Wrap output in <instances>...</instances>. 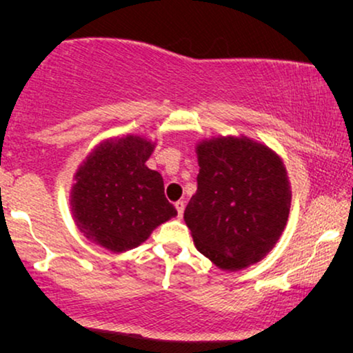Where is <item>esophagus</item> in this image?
<instances>
[{"label": "esophagus", "mask_w": 353, "mask_h": 353, "mask_svg": "<svg viewBox=\"0 0 353 353\" xmlns=\"http://www.w3.org/2000/svg\"><path fill=\"white\" fill-rule=\"evenodd\" d=\"M175 207H176V210H178V215H183V212H185V201H176L175 202Z\"/></svg>", "instance_id": "esophagus-1"}]
</instances>
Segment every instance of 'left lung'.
<instances>
[{"label":"left lung","mask_w":353,"mask_h":353,"mask_svg":"<svg viewBox=\"0 0 353 353\" xmlns=\"http://www.w3.org/2000/svg\"><path fill=\"white\" fill-rule=\"evenodd\" d=\"M197 191L185 210L197 250L228 272L262 260L286 228L291 183L281 157L248 137L196 146Z\"/></svg>","instance_id":"1"}]
</instances>
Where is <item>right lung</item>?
Instances as JSON below:
<instances>
[{
	"label": "right lung",
	"mask_w": 353,
	"mask_h": 353,
	"mask_svg": "<svg viewBox=\"0 0 353 353\" xmlns=\"http://www.w3.org/2000/svg\"><path fill=\"white\" fill-rule=\"evenodd\" d=\"M156 143L138 134L110 138L91 151L74 175L70 210L91 243L125 252L176 215L163 194L162 175L146 161Z\"/></svg>",
	"instance_id": "add662e5"
}]
</instances>
